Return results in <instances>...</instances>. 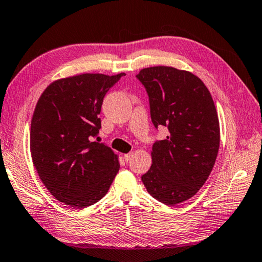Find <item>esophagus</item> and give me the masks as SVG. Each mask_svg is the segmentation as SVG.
<instances>
[{
    "mask_svg": "<svg viewBox=\"0 0 262 262\" xmlns=\"http://www.w3.org/2000/svg\"><path fill=\"white\" fill-rule=\"evenodd\" d=\"M131 157H132V153H127V154H125L124 155V160H125V161L127 162V161H130V159H131Z\"/></svg>",
    "mask_w": 262,
    "mask_h": 262,
    "instance_id": "1",
    "label": "esophagus"
}]
</instances>
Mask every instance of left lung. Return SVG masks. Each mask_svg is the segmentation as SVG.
Wrapping results in <instances>:
<instances>
[{
    "mask_svg": "<svg viewBox=\"0 0 262 262\" xmlns=\"http://www.w3.org/2000/svg\"><path fill=\"white\" fill-rule=\"evenodd\" d=\"M137 78L147 91L154 126L169 132L153 145L152 166L141 181L160 203L181 204L200 190L215 164L216 108L207 87L192 72L159 66L141 69Z\"/></svg>",
    "mask_w": 262,
    "mask_h": 262,
    "instance_id": "obj_1",
    "label": "left lung"
}]
</instances>
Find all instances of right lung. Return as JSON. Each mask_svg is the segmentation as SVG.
Returning <instances> with one entry per match:
<instances>
[{
    "label": "right lung",
    "instance_id": "obj_1",
    "mask_svg": "<svg viewBox=\"0 0 262 262\" xmlns=\"http://www.w3.org/2000/svg\"><path fill=\"white\" fill-rule=\"evenodd\" d=\"M125 73H82L55 80L36 102L30 148L47 190L75 208L98 203L119 170L118 155L94 141L103 98Z\"/></svg>",
    "mask_w": 262,
    "mask_h": 262
}]
</instances>
